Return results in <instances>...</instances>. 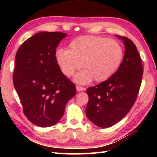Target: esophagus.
Segmentation results:
<instances>
[{"instance_id":"34e87169","label":"esophagus","mask_w":157,"mask_h":157,"mask_svg":"<svg viewBox=\"0 0 157 157\" xmlns=\"http://www.w3.org/2000/svg\"><path fill=\"white\" fill-rule=\"evenodd\" d=\"M76 89H77V91H84V90H85V89L84 88V87L80 86H76Z\"/></svg>"}]
</instances>
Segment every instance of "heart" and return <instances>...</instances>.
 <instances>
[{"mask_svg": "<svg viewBox=\"0 0 157 157\" xmlns=\"http://www.w3.org/2000/svg\"><path fill=\"white\" fill-rule=\"evenodd\" d=\"M123 49L118 41L107 37L79 36L68 44V50L59 48L55 57L61 71L66 77L72 76L81 65L84 70L75 76V80L86 84L107 79L120 66Z\"/></svg>", "mask_w": 157, "mask_h": 157, "instance_id": "heart-1", "label": "heart"}]
</instances>
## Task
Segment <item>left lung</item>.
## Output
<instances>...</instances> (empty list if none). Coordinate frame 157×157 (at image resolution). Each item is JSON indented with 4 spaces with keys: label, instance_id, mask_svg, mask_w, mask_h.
Returning a JSON list of instances; mask_svg holds the SVG:
<instances>
[{
    "label": "left lung",
    "instance_id": "obj_1",
    "mask_svg": "<svg viewBox=\"0 0 157 157\" xmlns=\"http://www.w3.org/2000/svg\"><path fill=\"white\" fill-rule=\"evenodd\" d=\"M117 36L125 47L123 62L108 79L86 89V116L100 127H109L125 116L136 102L142 82L143 68L136 46L131 39Z\"/></svg>",
    "mask_w": 157,
    "mask_h": 157
}]
</instances>
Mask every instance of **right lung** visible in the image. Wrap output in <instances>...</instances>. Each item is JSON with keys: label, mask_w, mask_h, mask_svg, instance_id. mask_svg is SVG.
Here are the masks:
<instances>
[{"label": "right lung", "mask_w": 157, "mask_h": 157, "mask_svg": "<svg viewBox=\"0 0 157 157\" xmlns=\"http://www.w3.org/2000/svg\"><path fill=\"white\" fill-rule=\"evenodd\" d=\"M66 36L59 32H41L23 42L16 54L13 82L25 116L36 126L54 125L63 115L75 85L61 71L56 48Z\"/></svg>", "instance_id": "right-lung-1"}]
</instances>
